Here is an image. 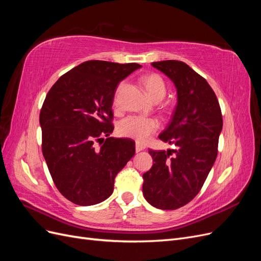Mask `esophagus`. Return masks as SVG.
<instances>
[{
  "label": "esophagus",
  "instance_id": "34e87169",
  "mask_svg": "<svg viewBox=\"0 0 261 261\" xmlns=\"http://www.w3.org/2000/svg\"><path fill=\"white\" fill-rule=\"evenodd\" d=\"M145 149V146L143 144H139V143H136V151L139 152L141 151V150Z\"/></svg>",
  "mask_w": 261,
  "mask_h": 261
}]
</instances>
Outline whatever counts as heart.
I'll return each instance as SVG.
<instances>
[{
	"label": "heart",
	"mask_w": 261,
	"mask_h": 261,
	"mask_svg": "<svg viewBox=\"0 0 261 261\" xmlns=\"http://www.w3.org/2000/svg\"><path fill=\"white\" fill-rule=\"evenodd\" d=\"M143 84L147 89L149 96L154 101H160L167 93V86L161 75L156 73L148 74L143 78ZM123 85L118 87V90ZM160 123L154 117L128 115L124 117L117 124V133L123 137L135 139L140 143L146 141L152 134L159 128Z\"/></svg>",
	"instance_id": "heart-1"
}]
</instances>
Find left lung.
<instances>
[{"label": "left lung", "mask_w": 261, "mask_h": 261, "mask_svg": "<svg viewBox=\"0 0 261 261\" xmlns=\"http://www.w3.org/2000/svg\"><path fill=\"white\" fill-rule=\"evenodd\" d=\"M151 65L170 77L177 89L172 121L159 135L177 148L149 149L154 163L143 175V193L153 207L175 210L200 192L216 161L222 113L210 85L186 63L168 60Z\"/></svg>", "instance_id": "left-lung-1"}]
</instances>
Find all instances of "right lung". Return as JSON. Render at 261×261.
I'll return each instance as SVG.
<instances>
[{
	"mask_svg": "<svg viewBox=\"0 0 261 261\" xmlns=\"http://www.w3.org/2000/svg\"><path fill=\"white\" fill-rule=\"evenodd\" d=\"M139 67L86 61L62 75L46 94L39 117L42 153L54 185L69 201L91 206L106 200L116 174L135 154V141L108 136L114 129L116 87Z\"/></svg>",
	"mask_w": 261,
	"mask_h": 261,
	"instance_id": "1",
	"label": "right lung"
}]
</instances>
